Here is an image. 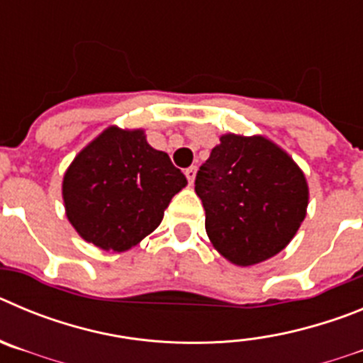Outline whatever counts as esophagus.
Here are the masks:
<instances>
[{
	"label": "esophagus",
	"mask_w": 363,
	"mask_h": 363,
	"mask_svg": "<svg viewBox=\"0 0 363 363\" xmlns=\"http://www.w3.org/2000/svg\"><path fill=\"white\" fill-rule=\"evenodd\" d=\"M196 172H198V167L196 165H191V167H189V169H185V176H187L189 184H194Z\"/></svg>",
	"instance_id": "1"
}]
</instances>
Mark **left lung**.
I'll list each match as a JSON object with an SVG mask.
<instances>
[{
  "label": "left lung",
  "mask_w": 363,
  "mask_h": 363,
  "mask_svg": "<svg viewBox=\"0 0 363 363\" xmlns=\"http://www.w3.org/2000/svg\"><path fill=\"white\" fill-rule=\"evenodd\" d=\"M194 191L209 240L242 267L278 255L296 234L309 200L306 176L280 147L236 134L220 138Z\"/></svg>",
  "instance_id": "1"
}]
</instances>
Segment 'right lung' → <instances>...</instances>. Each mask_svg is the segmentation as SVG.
Here are the masks:
<instances>
[{
	"label": "right lung",
	"mask_w": 363,
	"mask_h": 363,
	"mask_svg": "<svg viewBox=\"0 0 363 363\" xmlns=\"http://www.w3.org/2000/svg\"><path fill=\"white\" fill-rule=\"evenodd\" d=\"M185 185L184 172L169 154L147 143L143 130L111 127L69 167L63 200L82 238L120 252L162 223L163 211Z\"/></svg>",
	"instance_id": "obj_1"
}]
</instances>
